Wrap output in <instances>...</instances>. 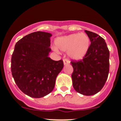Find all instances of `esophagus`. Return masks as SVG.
<instances>
[{
  "label": "esophagus",
  "mask_w": 121,
  "mask_h": 121,
  "mask_svg": "<svg viewBox=\"0 0 121 121\" xmlns=\"http://www.w3.org/2000/svg\"><path fill=\"white\" fill-rule=\"evenodd\" d=\"M63 62H64V65H68V64H69V63H70L69 60H67V59H64Z\"/></svg>",
  "instance_id": "esophagus-1"
}]
</instances>
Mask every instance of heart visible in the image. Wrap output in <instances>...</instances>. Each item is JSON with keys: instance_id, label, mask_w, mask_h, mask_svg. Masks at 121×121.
Here are the masks:
<instances>
[{"instance_id": "1", "label": "heart", "mask_w": 121, "mask_h": 121, "mask_svg": "<svg viewBox=\"0 0 121 121\" xmlns=\"http://www.w3.org/2000/svg\"><path fill=\"white\" fill-rule=\"evenodd\" d=\"M55 45L60 50L67 51L70 59L79 60L84 58L88 53L90 40L85 33L71 34L57 37L55 40Z\"/></svg>"}]
</instances>
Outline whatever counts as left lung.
<instances>
[{"mask_svg":"<svg viewBox=\"0 0 121 121\" xmlns=\"http://www.w3.org/2000/svg\"><path fill=\"white\" fill-rule=\"evenodd\" d=\"M85 32L91 45L82 60L71 62L73 68L71 78L73 86L77 92L91 96L100 91L107 79L110 53L102 37L89 31Z\"/></svg>","mask_w":121,"mask_h":121,"instance_id":"obj_1","label":"left lung"}]
</instances>
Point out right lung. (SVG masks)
I'll use <instances>...</instances> for the list:
<instances>
[{
  "label": "right lung",
  "instance_id": "1",
  "mask_svg": "<svg viewBox=\"0 0 121 121\" xmlns=\"http://www.w3.org/2000/svg\"><path fill=\"white\" fill-rule=\"evenodd\" d=\"M51 33H30L16 43L11 57V73L15 82L23 93L40 98L53 91L56 78L64 67L62 60L48 57L51 51Z\"/></svg>",
  "mask_w": 121,
  "mask_h": 121
}]
</instances>
